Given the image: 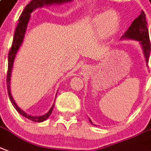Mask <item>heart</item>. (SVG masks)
Instances as JSON below:
<instances>
[{"label": "heart", "instance_id": "obj_1", "mask_svg": "<svg viewBox=\"0 0 151 151\" xmlns=\"http://www.w3.org/2000/svg\"><path fill=\"white\" fill-rule=\"evenodd\" d=\"M96 23L98 25H103L105 24L107 30L112 31L116 28L118 23H119V17L117 14L113 11L100 14L96 18Z\"/></svg>", "mask_w": 151, "mask_h": 151}]
</instances>
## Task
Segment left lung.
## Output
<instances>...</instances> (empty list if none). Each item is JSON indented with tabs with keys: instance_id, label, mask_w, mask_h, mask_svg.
<instances>
[{
	"instance_id": "left-lung-1",
	"label": "left lung",
	"mask_w": 151,
	"mask_h": 151,
	"mask_svg": "<svg viewBox=\"0 0 151 151\" xmlns=\"http://www.w3.org/2000/svg\"><path fill=\"white\" fill-rule=\"evenodd\" d=\"M124 37L140 41L144 53L146 62L147 64H148L150 53L151 51V45L150 41L149 30L147 28V23L146 20V14L144 12H142L141 14L134 20L127 31L125 32V35L123 36V38ZM89 121L92 124L90 119Z\"/></svg>"
}]
</instances>
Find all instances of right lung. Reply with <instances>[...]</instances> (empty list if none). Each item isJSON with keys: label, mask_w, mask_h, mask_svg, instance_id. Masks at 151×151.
Returning a JSON list of instances; mask_svg holds the SVG:
<instances>
[{"label": "right lung", "mask_w": 151, "mask_h": 151, "mask_svg": "<svg viewBox=\"0 0 151 151\" xmlns=\"http://www.w3.org/2000/svg\"><path fill=\"white\" fill-rule=\"evenodd\" d=\"M72 0H32L29 2L27 6L24 8V9L21 13L20 18H19V23H18L17 28H16L15 33L13 36V40H12V47H10L9 52V56H8V72H7V89H8V93H9V96L10 101L12 104L14 106L16 110L20 114H22L23 116L26 117L28 119L34 121V122H37V123H40V122H44L46 120L47 118L49 117L52 111L53 107H54V104L51 107L49 111L47 112V114H44L42 116H31L28 115L22 110H20L18 106L16 104L15 101L13 100L12 96L11 95V91H10V78H11V72H12V65H13V62H14V59H15L16 54L17 52L19 47L21 45V43L23 41L24 37V33H25L26 28L28 25V20L30 18V13H31L34 9H36L38 7L44 6L45 4H52L53 3H58L61 4L63 2L71 1Z\"/></svg>", "instance_id": "add662e5"}]
</instances>
